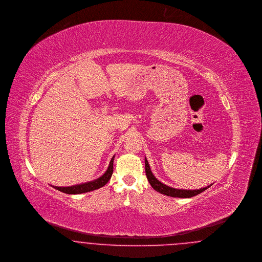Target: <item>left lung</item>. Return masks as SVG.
<instances>
[{"mask_svg": "<svg viewBox=\"0 0 262 262\" xmlns=\"http://www.w3.org/2000/svg\"><path fill=\"white\" fill-rule=\"evenodd\" d=\"M145 174H146V177H147V180L149 181V184L152 186L155 191L161 193V194H164L166 196H170V197H176V198H191V197H194L198 194H200L202 192H204L205 190H207L209 187H211L212 184L210 186H207L205 188H201V189H197V190H184V189H175V188H172L169 187L167 185L163 184L161 183L159 180H157L155 177H154L150 167H149V164H148V161L147 159L145 158Z\"/></svg>", "mask_w": 262, "mask_h": 262, "instance_id": "left-lung-1", "label": "left lung"}]
</instances>
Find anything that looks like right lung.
Masks as SVG:
<instances>
[{"instance_id": "1", "label": "right lung", "mask_w": 262, "mask_h": 262, "mask_svg": "<svg viewBox=\"0 0 262 262\" xmlns=\"http://www.w3.org/2000/svg\"><path fill=\"white\" fill-rule=\"evenodd\" d=\"M114 158L115 156H113V158L110 161V165H108L107 171L98 179L93 180L87 183H83V184L74 185V186H69V187H57V186H53V188H55L58 191H61L63 193L66 194H82V193H87V192H91L96 189H99L103 186L107 184L108 180L112 177L113 174V164H114Z\"/></svg>"}]
</instances>
